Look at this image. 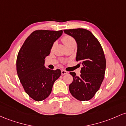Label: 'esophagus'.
<instances>
[{"mask_svg": "<svg viewBox=\"0 0 126 126\" xmlns=\"http://www.w3.org/2000/svg\"><path fill=\"white\" fill-rule=\"evenodd\" d=\"M67 73H68V72L67 71H65V70H61V74H62V75H64V74H67Z\"/></svg>", "mask_w": 126, "mask_h": 126, "instance_id": "1", "label": "esophagus"}]
</instances>
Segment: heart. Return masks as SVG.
<instances>
[{
  "label": "heart",
  "instance_id": "obj_1",
  "mask_svg": "<svg viewBox=\"0 0 126 126\" xmlns=\"http://www.w3.org/2000/svg\"><path fill=\"white\" fill-rule=\"evenodd\" d=\"M61 40L67 48L71 47V46H75L76 47V41L73 37L71 36L70 35H65V36H63L62 37ZM54 45L55 43L53 44V46Z\"/></svg>",
  "mask_w": 126,
  "mask_h": 126
}]
</instances>
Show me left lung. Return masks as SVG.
I'll return each mask as SVG.
<instances>
[{
	"label": "left lung",
	"instance_id": "8db88e82",
	"mask_svg": "<svg viewBox=\"0 0 126 126\" xmlns=\"http://www.w3.org/2000/svg\"><path fill=\"white\" fill-rule=\"evenodd\" d=\"M65 33L73 37L77 43L76 61L81 62L80 76L70 72L73 82L69 86L71 94L80 101H89L99 89L105 76L106 59L99 42L90 31L84 29H68ZM81 63H79L80 66Z\"/></svg>",
	"mask_w": 126,
	"mask_h": 126
}]
</instances>
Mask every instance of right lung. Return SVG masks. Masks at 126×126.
Here are the masks:
<instances>
[{"instance_id":"right-lung-1","label":"right lung","mask_w":126,"mask_h":126,"mask_svg":"<svg viewBox=\"0 0 126 126\" xmlns=\"http://www.w3.org/2000/svg\"><path fill=\"white\" fill-rule=\"evenodd\" d=\"M63 30H36L30 34L19 50L16 58V71L25 92L36 101L49 96L53 83L60 77L59 69L45 67V59L50 54L53 43Z\"/></svg>"}]
</instances>
